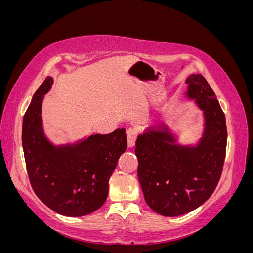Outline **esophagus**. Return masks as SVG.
<instances>
[{"label": "esophagus", "mask_w": 253, "mask_h": 253, "mask_svg": "<svg viewBox=\"0 0 253 253\" xmlns=\"http://www.w3.org/2000/svg\"><path fill=\"white\" fill-rule=\"evenodd\" d=\"M137 128L136 127H128L126 131V139L128 147H133L135 144V141L137 139Z\"/></svg>", "instance_id": "obj_1"}]
</instances>
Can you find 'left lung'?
I'll list each match as a JSON object with an SVG mask.
<instances>
[{"label":"left lung","mask_w":253,"mask_h":253,"mask_svg":"<svg viewBox=\"0 0 253 253\" xmlns=\"http://www.w3.org/2000/svg\"><path fill=\"white\" fill-rule=\"evenodd\" d=\"M188 95L205 111L206 132L197 148H178L165 127L139 135L135 153L138 178L150 208L178 216L198 208L212 195L223 172L227 126L216 95L202 75L187 79Z\"/></svg>","instance_id":"8db88e82"}]
</instances>
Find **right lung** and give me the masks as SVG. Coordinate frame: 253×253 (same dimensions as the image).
<instances>
[{"instance_id":"right-lung-1","label":"right lung","mask_w":253,"mask_h":253,"mask_svg":"<svg viewBox=\"0 0 253 253\" xmlns=\"http://www.w3.org/2000/svg\"><path fill=\"white\" fill-rule=\"evenodd\" d=\"M52 78L37 89L23 118L22 144L30 185L48 208L65 216H83L98 210L109 192V180L126 150V128L91 135L73 147L53 148L41 125L42 96Z\"/></svg>"}]
</instances>
